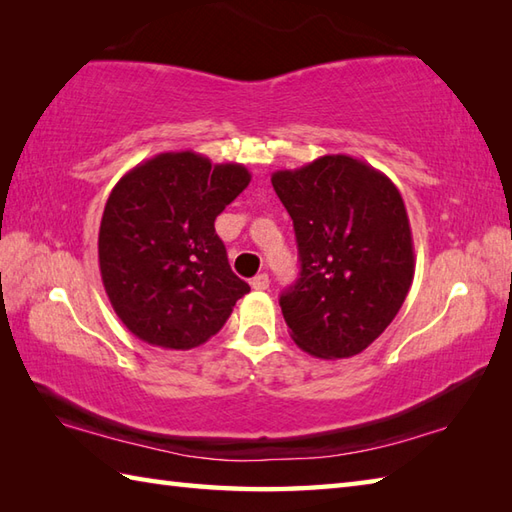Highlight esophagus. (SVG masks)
Masks as SVG:
<instances>
[{
    "mask_svg": "<svg viewBox=\"0 0 512 512\" xmlns=\"http://www.w3.org/2000/svg\"><path fill=\"white\" fill-rule=\"evenodd\" d=\"M268 275H264V273H259V275H255L253 279H250V286H253L255 290H266L268 288Z\"/></svg>",
    "mask_w": 512,
    "mask_h": 512,
    "instance_id": "obj_1",
    "label": "esophagus"
}]
</instances>
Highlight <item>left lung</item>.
I'll use <instances>...</instances> for the list:
<instances>
[{"mask_svg": "<svg viewBox=\"0 0 512 512\" xmlns=\"http://www.w3.org/2000/svg\"><path fill=\"white\" fill-rule=\"evenodd\" d=\"M295 226L301 273L279 297L290 336L319 358H350L394 321L413 281L402 195L367 162L332 154L273 173Z\"/></svg>", "mask_w": 512, "mask_h": 512, "instance_id": "obj_1", "label": "left lung"}]
</instances>
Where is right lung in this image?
Wrapping results in <instances>:
<instances>
[{
	"mask_svg": "<svg viewBox=\"0 0 512 512\" xmlns=\"http://www.w3.org/2000/svg\"><path fill=\"white\" fill-rule=\"evenodd\" d=\"M250 173L195 151H167L116 182L99 231L107 297L125 328L149 345L191 350L222 330L250 290L228 266L215 217Z\"/></svg>",
	"mask_w": 512,
	"mask_h": 512,
	"instance_id": "obj_1",
	"label": "right lung"
}]
</instances>
